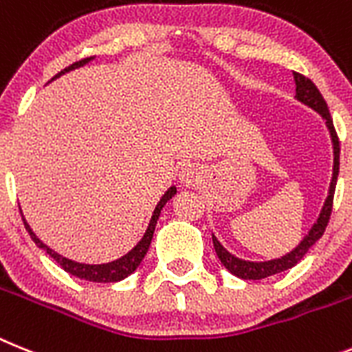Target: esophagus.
Wrapping results in <instances>:
<instances>
[{
    "instance_id": "34e87169",
    "label": "esophagus",
    "mask_w": 352,
    "mask_h": 352,
    "mask_svg": "<svg viewBox=\"0 0 352 352\" xmlns=\"http://www.w3.org/2000/svg\"><path fill=\"white\" fill-rule=\"evenodd\" d=\"M180 184L184 188H191V186L198 184L200 182V170H198L197 164H186L179 173Z\"/></svg>"
}]
</instances>
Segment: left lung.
Instances as JSON below:
<instances>
[{"mask_svg":"<svg viewBox=\"0 0 352 352\" xmlns=\"http://www.w3.org/2000/svg\"><path fill=\"white\" fill-rule=\"evenodd\" d=\"M294 99L299 100L301 104H305V106H308L310 109H314L316 113H319L320 118H322L324 124H326V127H328L329 131V138H331L333 145V173L331 180H329L328 197L324 200L319 216H317V219L310 227L308 234H305V237L299 241V244L296 248H292L289 253H285V255L278 256V258H271V261H246V258H239V256H235L234 253L228 252V250L219 243L218 237L212 234L214 250H216V255H218V258L221 261V264L225 265V269L230 271L234 276L243 278V280H262V278L273 276V274L283 273L287 269L294 267V265L307 255L308 250L322 237L324 230H326V225H328L329 221V214H331L333 195H335V186H337L338 179V166H340V143H338L337 133H335V127H333V120L331 115H329L328 104L322 99V96H320V91L317 90L316 85L311 83L308 78H305V76L298 74V72H294Z\"/></svg>","mask_w":352,"mask_h":352,"instance_id":"8db88e82","label":"left lung"}]
</instances>
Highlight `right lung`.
I'll use <instances>...</instances> for the list:
<instances>
[{
  "instance_id": "right-lung-1",
  "label": "right lung",
  "mask_w": 352,
  "mask_h": 352,
  "mask_svg": "<svg viewBox=\"0 0 352 352\" xmlns=\"http://www.w3.org/2000/svg\"><path fill=\"white\" fill-rule=\"evenodd\" d=\"M91 60H94V58H85V60H81V62L72 63L70 67L63 69L62 72H58V74L54 76L51 81L58 79L60 76L67 74V72H70V70L87 65V63L91 62ZM51 81H49V83H51ZM175 195H177V186H170V188L166 189V193H164L163 197H161V200L157 201V206H155L154 212H152L151 221H148V227H146L145 234H143V237L140 239V243L136 244V246H134L131 252L125 253L124 256H120V258H117V261L106 262V264H83V262L70 261V258H67V256L60 255V253L54 252L53 248H49L47 244L42 243V241L36 237V234L32 230V227L28 225L26 218L23 216V210H21V216H23L24 227H26V230H28V234H30V237L33 239V243H35L38 248L44 250V252L47 253L51 258H54L58 264L65 269L67 273L72 274V276H76V278H81V280H88V282L113 283V282H120V280L127 278L129 274H133L134 271L138 269V265L142 264V261L145 258L146 252H148V246H151V243H152V237H154V230H155V225H157L159 214H161L163 207L166 206V201L170 200V198L175 197Z\"/></svg>"
}]
</instances>
